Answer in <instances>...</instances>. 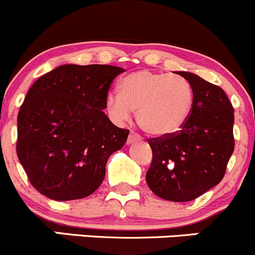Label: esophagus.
I'll return each mask as SVG.
<instances>
[{"instance_id": "34e87169", "label": "esophagus", "mask_w": 255, "mask_h": 255, "mask_svg": "<svg viewBox=\"0 0 255 255\" xmlns=\"http://www.w3.org/2000/svg\"><path fill=\"white\" fill-rule=\"evenodd\" d=\"M138 140H140V136H139V135L136 134V133H134V132H130L129 136H128L127 143H128V144H133V143H135V141H138Z\"/></svg>"}]
</instances>
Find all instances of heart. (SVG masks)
<instances>
[{
	"instance_id": "heart-1",
	"label": "heart",
	"mask_w": 255,
	"mask_h": 255,
	"mask_svg": "<svg viewBox=\"0 0 255 255\" xmlns=\"http://www.w3.org/2000/svg\"><path fill=\"white\" fill-rule=\"evenodd\" d=\"M194 105V90L181 76L139 69L120 80L119 95L106 98L107 114L126 122L136 111L138 125L146 134L166 136L186 123Z\"/></svg>"
}]
</instances>
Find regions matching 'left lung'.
<instances>
[{"instance_id":"left-lung-1","label":"left lung","mask_w":255,"mask_h":255,"mask_svg":"<svg viewBox=\"0 0 255 255\" xmlns=\"http://www.w3.org/2000/svg\"><path fill=\"white\" fill-rule=\"evenodd\" d=\"M194 105L182 129L148 139L152 161L146 183L157 197L189 202L219 184L235 149L234 107L224 90L191 72Z\"/></svg>"}]
</instances>
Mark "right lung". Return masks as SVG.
Here are the masks:
<instances>
[{"label":"right lung","instance_id":"add662e5","mask_svg":"<svg viewBox=\"0 0 255 255\" xmlns=\"http://www.w3.org/2000/svg\"><path fill=\"white\" fill-rule=\"evenodd\" d=\"M122 72L109 64H63L29 89L18 112L17 155L45 197L82 199L103 183L107 159L129 134L104 112L110 85Z\"/></svg>","mask_w":255,"mask_h":255}]
</instances>
